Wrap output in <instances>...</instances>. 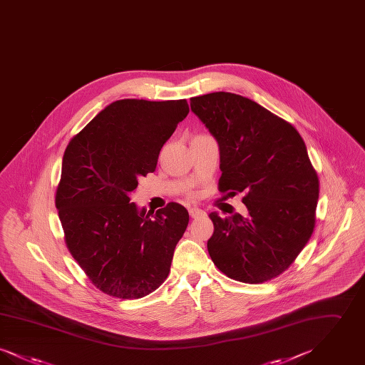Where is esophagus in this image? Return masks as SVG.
I'll return each instance as SVG.
<instances>
[{"label": "esophagus", "instance_id": "esophagus-1", "mask_svg": "<svg viewBox=\"0 0 365 365\" xmlns=\"http://www.w3.org/2000/svg\"><path fill=\"white\" fill-rule=\"evenodd\" d=\"M189 213L191 217H204L207 215L205 210L200 208H189Z\"/></svg>", "mask_w": 365, "mask_h": 365}]
</instances>
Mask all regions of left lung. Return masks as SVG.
I'll list each match as a JSON object with an SVG mask.
<instances>
[{"instance_id":"8db88e82","label":"left lung","mask_w":365,"mask_h":365,"mask_svg":"<svg viewBox=\"0 0 365 365\" xmlns=\"http://www.w3.org/2000/svg\"><path fill=\"white\" fill-rule=\"evenodd\" d=\"M191 110L220 149V192H245L247 216L209 215V256L228 278L257 284L284 272L308 243L319 178L290 123L238 94L190 98Z\"/></svg>"}]
</instances>
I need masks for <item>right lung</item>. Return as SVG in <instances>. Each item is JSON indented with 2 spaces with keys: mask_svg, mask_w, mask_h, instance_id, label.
I'll return each mask as SVG.
<instances>
[{
  "mask_svg": "<svg viewBox=\"0 0 365 365\" xmlns=\"http://www.w3.org/2000/svg\"><path fill=\"white\" fill-rule=\"evenodd\" d=\"M187 113L186 100H119L64 152L56 208L72 257L105 294L142 298L170 274L189 212L178 202L146 212L130 195Z\"/></svg>",
  "mask_w": 365,
  "mask_h": 365,
  "instance_id": "obj_1",
  "label": "right lung"
}]
</instances>
